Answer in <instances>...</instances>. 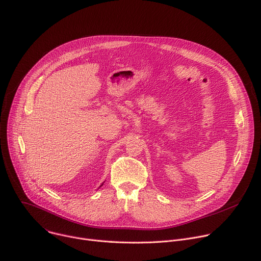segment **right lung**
<instances>
[{
    "mask_svg": "<svg viewBox=\"0 0 261 261\" xmlns=\"http://www.w3.org/2000/svg\"><path fill=\"white\" fill-rule=\"evenodd\" d=\"M102 185H103V182H102V184H101V185H100V187H101V186H102ZM100 187H99V188H100Z\"/></svg>",
    "mask_w": 261,
    "mask_h": 261,
    "instance_id": "right-lung-1",
    "label": "right lung"
}]
</instances>
